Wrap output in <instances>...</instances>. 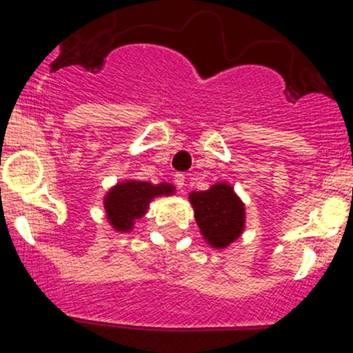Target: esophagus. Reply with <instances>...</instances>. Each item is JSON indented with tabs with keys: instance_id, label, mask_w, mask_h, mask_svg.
<instances>
[{
	"instance_id": "esophagus-1",
	"label": "esophagus",
	"mask_w": 353,
	"mask_h": 353,
	"mask_svg": "<svg viewBox=\"0 0 353 353\" xmlns=\"http://www.w3.org/2000/svg\"><path fill=\"white\" fill-rule=\"evenodd\" d=\"M174 182H176L177 188L181 189V192H184V185H185L184 174H176V176H174Z\"/></svg>"
}]
</instances>
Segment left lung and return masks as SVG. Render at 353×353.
<instances>
[{
	"label": "left lung",
	"mask_w": 353,
	"mask_h": 353,
	"mask_svg": "<svg viewBox=\"0 0 353 353\" xmlns=\"http://www.w3.org/2000/svg\"><path fill=\"white\" fill-rule=\"evenodd\" d=\"M197 225L214 249H225L241 237L245 228V205L228 182H217L208 190L190 192Z\"/></svg>",
	"instance_id": "left-lung-1"
}]
</instances>
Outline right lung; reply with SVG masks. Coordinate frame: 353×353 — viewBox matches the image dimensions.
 Masks as SVG:
<instances>
[{
	"label": "right lung",
	"mask_w": 353,
	"mask_h": 353,
	"mask_svg": "<svg viewBox=\"0 0 353 353\" xmlns=\"http://www.w3.org/2000/svg\"><path fill=\"white\" fill-rule=\"evenodd\" d=\"M174 190V185L168 182L152 184L134 179L117 182L104 196L108 222L117 232H131L137 219L148 212L152 199L171 196Z\"/></svg>",
	"instance_id": "add662e5"
}]
</instances>
